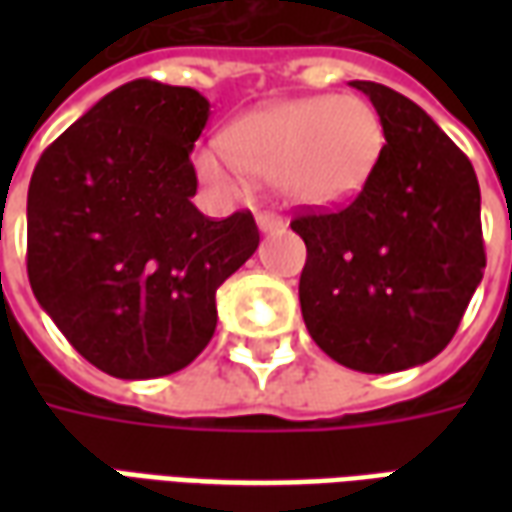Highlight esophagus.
I'll use <instances>...</instances> for the list:
<instances>
[{"label":"esophagus","instance_id":"34e87169","mask_svg":"<svg viewBox=\"0 0 512 512\" xmlns=\"http://www.w3.org/2000/svg\"><path fill=\"white\" fill-rule=\"evenodd\" d=\"M257 227H260V233H279V230H285V219L277 213L263 211L257 213Z\"/></svg>","mask_w":512,"mask_h":512}]
</instances>
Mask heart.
Listing matches in <instances>:
<instances>
[{"instance_id": "heart-1", "label": "heart", "mask_w": 512, "mask_h": 512, "mask_svg": "<svg viewBox=\"0 0 512 512\" xmlns=\"http://www.w3.org/2000/svg\"><path fill=\"white\" fill-rule=\"evenodd\" d=\"M384 145L376 109L356 95H315L252 112L227 128L224 146L194 156L197 178L235 197L246 178L279 183L293 202L332 205L365 186Z\"/></svg>"}]
</instances>
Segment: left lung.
Returning <instances> with one entry per match:
<instances>
[{"mask_svg": "<svg viewBox=\"0 0 512 512\" xmlns=\"http://www.w3.org/2000/svg\"><path fill=\"white\" fill-rule=\"evenodd\" d=\"M351 84L376 106L386 145L354 202L290 222L307 244L301 315L334 362L397 373L447 348L483 279L480 186L414 101Z\"/></svg>", "mask_w": 512, "mask_h": 512, "instance_id": "8db88e82", "label": "left lung"}]
</instances>
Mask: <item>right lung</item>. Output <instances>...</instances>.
<instances>
[{
  "label": "right lung",
  "instance_id": "obj_1",
  "mask_svg": "<svg viewBox=\"0 0 512 512\" xmlns=\"http://www.w3.org/2000/svg\"><path fill=\"white\" fill-rule=\"evenodd\" d=\"M208 115L191 87L134 79L57 136L32 172V293L109 376L191 365L216 332V290L260 244L249 211L213 222L191 202V150Z\"/></svg>",
  "mask_w": 512,
  "mask_h": 512
}]
</instances>
